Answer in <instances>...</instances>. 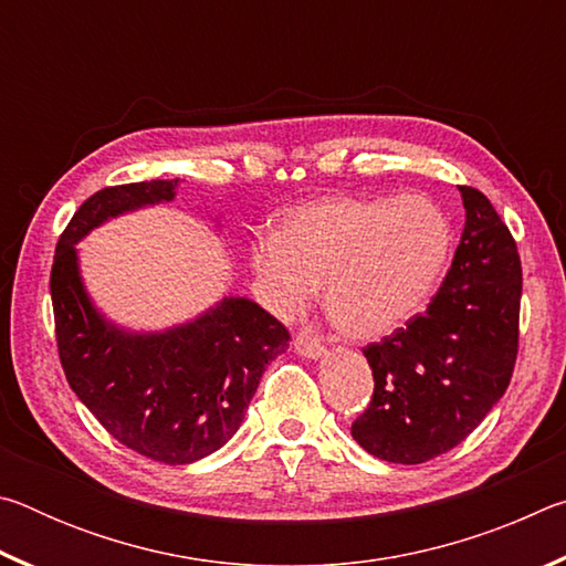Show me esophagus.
Listing matches in <instances>:
<instances>
[{"mask_svg": "<svg viewBox=\"0 0 566 566\" xmlns=\"http://www.w3.org/2000/svg\"><path fill=\"white\" fill-rule=\"evenodd\" d=\"M294 349L304 359H319L322 354H324V344H322V339L312 329H302L294 337Z\"/></svg>", "mask_w": 566, "mask_h": 566, "instance_id": "1", "label": "esophagus"}]
</instances>
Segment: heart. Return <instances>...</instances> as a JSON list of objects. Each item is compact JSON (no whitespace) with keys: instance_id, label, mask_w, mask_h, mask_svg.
Wrapping results in <instances>:
<instances>
[{"instance_id":"1","label":"heart","mask_w":566,"mask_h":566,"mask_svg":"<svg viewBox=\"0 0 566 566\" xmlns=\"http://www.w3.org/2000/svg\"><path fill=\"white\" fill-rule=\"evenodd\" d=\"M452 244L447 214L424 197L327 195L290 209L249 264L276 314H300L324 286L332 327L344 339L377 342L432 300Z\"/></svg>"}]
</instances>
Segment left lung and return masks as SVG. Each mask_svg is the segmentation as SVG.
<instances>
[{
    "mask_svg": "<svg viewBox=\"0 0 566 566\" xmlns=\"http://www.w3.org/2000/svg\"><path fill=\"white\" fill-rule=\"evenodd\" d=\"M464 232L427 312L364 347L375 395L352 437L385 462L421 464L482 424L510 387L520 347L522 262L490 199L459 187Z\"/></svg>",
    "mask_w": 566,
    "mask_h": 566,
    "instance_id": "1",
    "label": "left lung"
}]
</instances>
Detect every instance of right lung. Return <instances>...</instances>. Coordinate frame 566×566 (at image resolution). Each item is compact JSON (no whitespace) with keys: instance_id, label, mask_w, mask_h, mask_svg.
Returning a JSON list of instances; mask_svg holds the SVG:
<instances>
[{"instance_id":"obj_1","label":"right lung","mask_w":566,"mask_h":566,"mask_svg":"<svg viewBox=\"0 0 566 566\" xmlns=\"http://www.w3.org/2000/svg\"><path fill=\"white\" fill-rule=\"evenodd\" d=\"M177 187L151 179L92 195L60 237L50 292L62 369L82 405L137 454L191 464L234 437L266 364L292 337L247 296H224L165 332L122 329L92 304L74 244L112 217L171 202Z\"/></svg>"}]
</instances>
